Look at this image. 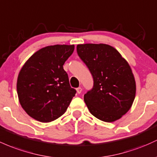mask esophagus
<instances>
[{"label": "esophagus", "mask_w": 157, "mask_h": 157, "mask_svg": "<svg viewBox=\"0 0 157 157\" xmlns=\"http://www.w3.org/2000/svg\"><path fill=\"white\" fill-rule=\"evenodd\" d=\"M76 90H77V92L78 93V94H80V93L82 92V88L78 87V88H77V89H76Z\"/></svg>", "instance_id": "obj_1"}]
</instances>
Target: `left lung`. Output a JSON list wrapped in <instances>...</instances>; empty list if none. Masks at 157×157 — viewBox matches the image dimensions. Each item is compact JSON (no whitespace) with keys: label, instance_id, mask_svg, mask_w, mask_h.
Instances as JSON below:
<instances>
[{"label":"left lung","instance_id":"obj_1","mask_svg":"<svg viewBox=\"0 0 157 157\" xmlns=\"http://www.w3.org/2000/svg\"><path fill=\"white\" fill-rule=\"evenodd\" d=\"M77 52L93 77L94 86L84 94L89 112L98 119L113 122L131 108L136 81L130 65L109 44H77Z\"/></svg>","mask_w":157,"mask_h":157}]
</instances>
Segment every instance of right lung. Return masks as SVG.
I'll return each mask as SVG.
<instances>
[{"label": "right lung", "mask_w": 157, "mask_h": 157, "mask_svg": "<svg viewBox=\"0 0 157 157\" xmlns=\"http://www.w3.org/2000/svg\"><path fill=\"white\" fill-rule=\"evenodd\" d=\"M74 50V44L47 46L23 65L17 80V93L20 104L31 118L47 123L65 113L76 90L71 87L63 65Z\"/></svg>", "instance_id": "obj_1"}]
</instances>
